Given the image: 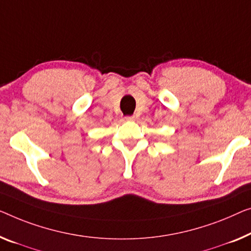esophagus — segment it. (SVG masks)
I'll return each instance as SVG.
<instances>
[{"label":"esophagus","instance_id":"34e87169","mask_svg":"<svg viewBox=\"0 0 251 251\" xmlns=\"http://www.w3.org/2000/svg\"><path fill=\"white\" fill-rule=\"evenodd\" d=\"M125 119L127 122H133L135 121V116H127V117H125Z\"/></svg>","mask_w":251,"mask_h":251}]
</instances>
